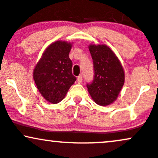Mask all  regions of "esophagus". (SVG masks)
I'll return each instance as SVG.
<instances>
[{
    "label": "esophagus",
    "instance_id": "obj_1",
    "mask_svg": "<svg viewBox=\"0 0 158 158\" xmlns=\"http://www.w3.org/2000/svg\"><path fill=\"white\" fill-rule=\"evenodd\" d=\"M77 82H78V83H79V84H80L81 82H82V76H79L77 77Z\"/></svg>",
    "mask_w": 158,
    "mask_h": 158
}]
</instances>
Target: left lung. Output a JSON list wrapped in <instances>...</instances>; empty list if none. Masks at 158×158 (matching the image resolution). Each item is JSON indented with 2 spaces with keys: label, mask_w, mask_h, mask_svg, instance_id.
Returning a JSON list of instances; mask_svg holds the SVG:
<instances>
[{
  "label": "left lung",
  "mask_w": 158,
  "mask_h": 158,
  "mask_svg": "<svg viewBox=\"0 0 158 158\" xmlns=\"http://www.w3.org/2000/svg\"><path fill=\"white\" fill-rule=\"evenodd\" d=\"M93 59L94 78L88 84L89 94L97 104L109 106L117 100L124 84V71L120 60L106 45L88 46Z\"/></svg>",
  "instance_id": "obj_1"
}]
</instances>
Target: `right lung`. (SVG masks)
<instances>
[{
	"label": "right lung",
	"mask_w": 158,
	"mask_h": 158,
	"mask_svg": "<svg viewBox=\"0 0 158 158\" xmlns=\"http://www.w3.org/2000/svg\"><path fill=\"white\" fill-rule=\"evenodd\" d=\"M73 44L58 40L49 45L36 64L33 78L38 91L48 102L56 104L65 98L76 78L69 58Z\"/></svg>",
	"instance_id": "right-lung-1"
}]
</instances>
